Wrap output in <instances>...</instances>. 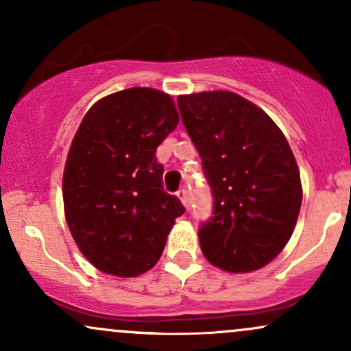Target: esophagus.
<instances>
[{
	"mask_svg": "<svg viewBox=\"0 0 351 351\" xmlns=\"http://www.w3.org/2000/svg\"><path fill=\"white\" fill-rule=\"evenodd\" d=\"M176 195H178V198L181 199V203H183L184 206L188 208L189 199H188V191H186V188H180L178 191H176Z\"/></svg>",
	"mask_w": 351,
	"mask_h": 351,
	"instance_id": "obj_1",
	"label": "esophagus"
}]
</instances>
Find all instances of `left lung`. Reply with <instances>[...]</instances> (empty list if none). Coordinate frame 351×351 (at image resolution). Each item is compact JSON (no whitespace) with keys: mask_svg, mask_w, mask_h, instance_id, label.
<instances>
[{"mask_svg":"<svg viewBox=\"0 0 351 351\" xmlns=\"http://www.w3.org/2000/svg\"><path fill=\"white\" fill-rule=\"evenodd\" d=\"M178 108L213 193V216L198 231L201 251L228 272L264 267L291 239L302 204L287 140L234 92L181 95Z\"/></svg>","mask_w":351,"mask_h":351,"instance_id":"obj_1","label":"left lung"}]
</instances>
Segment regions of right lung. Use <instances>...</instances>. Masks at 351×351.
Here are the masks:
<instances>
[{"label":"right lung","instance_id":"1","mask_svg":"<svg viewBox=\"0 0 351 351\" xmlns=\"http://www.w3.org/2000/svg\"><path fill=\"white\" fill-rule=\"evenodd\" d=\"M165 92L132 87L99 100L72 140L62 180L66 219L99 271L135 277L158 263L184 206L163 189L155 152L178 125Z\"/></svg>","mask_w":351,"mask_h":351}]
</instances>
